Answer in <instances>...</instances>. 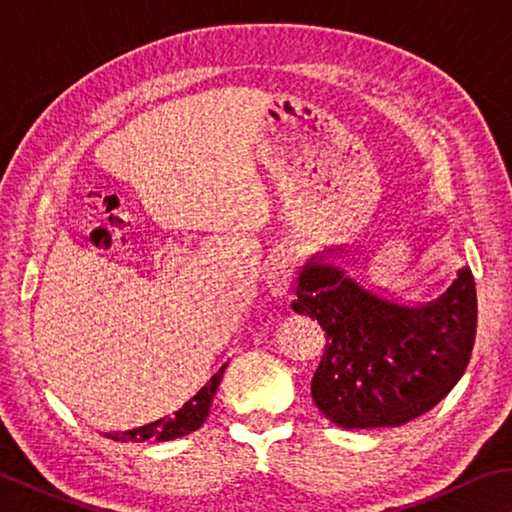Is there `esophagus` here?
<instances>
[{
  "label": "esophagus",
  "instance_id": "esophagus-1",
  "mask_svg": "<svg viewBox=\"0 0 512 512\" xmlns=\"http://www.w3.org/2000/svg\"><path fill=\"white\" fill-rule=\"evenodd\" d=\"M293 277H296V271H293L291 257L277 255L273 259L271 268H268V280H266L268 291H271L273 296H284V293L291 289Z\"/></svg>",
  "mask_w": 512,
  "mask_h": 512
}]
</instances>
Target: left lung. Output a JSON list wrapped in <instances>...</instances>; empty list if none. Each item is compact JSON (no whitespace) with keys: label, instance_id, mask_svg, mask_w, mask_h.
<instances>
[{"label":"left lung","instance_id":"obj_1","mask_svg":"<svg viewBox=\"0 0 512 512\" xmlns=\"http://www.w3.org/2000/svg\"><path fill=\"white\" fill-rule=\"evenodd\" d=\"M296 296L293 311L316 318L327 339L311 397L343 429L400 427L418 418L452 391L470 363L476 336L470 268H461L438 300L409 307L377 296L316 255L302 266Z\"/></svg>","mask_w":512,"mask_h":512}]
</instances>
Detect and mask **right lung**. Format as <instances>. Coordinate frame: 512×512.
I'll return each mask as SVG.
<instances>
[{
    "label": "right lung",
    "mask_w": 512,
    "mask_h": 512,
    "mask_svg": "<svg viewBox=\"0 0 512 512\" xmlns=\"http://www.w3.org/2000/svg\"><path fill=\"white\" fill-rule=\"evenodd\" d=\"M219 381H221V375H214L210 381H207V386H203L192 400L183 404V409H178L173 415H167V418H160L131 431L108 433V438L119 440V443H146V440H158V443H164V440L187 436V433L196 431L205 422L212 406V397L216 393V388H219Z\"/></svg>",
    "instance_id": "1"
}]
</instances>
